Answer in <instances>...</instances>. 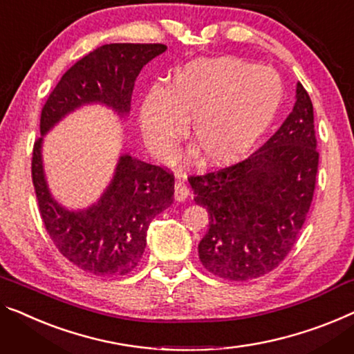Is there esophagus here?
Masks as SVG:
<instances>
[{
    "instance_id": "esophagus-1",
    "label": "esophagus",
    "mask_w": 354,
    "mask_h": 354,
    "mask_svg": "<svg viewBox=\"0 0 354 354\" xmlns=\"http://www.w3.org/2000/svg\"><path fill=\"white\" fill-rule=\"evenodd\" d=\"M187 195H189L187 184L181 181V179H176V183H175V198L178 200V202H184V200L187 198Z\"/></svg>"
}]
</instances>
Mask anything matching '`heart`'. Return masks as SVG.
Returning <instances> with one entry per match:
<instances>
[{"instance_id":"1","label":"heart","mask_w":354,"mask_h":354,"mask_svg":"<svg viewBox=\"0 0 354 354\" xmlns=\"http://www.w3.org/2000/svg\"><path fill=\"white\" fill-rule=\"evenodd\" d=\"M284 98L281 77L272 68L239 59L192 62L168 88L154 87L140 109L143 140L152 154L168 160L189 117V136L207 165H230L246 157L266 135Z\"/></svg>"}]
</instances>
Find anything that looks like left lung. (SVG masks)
I'll use <instances>...</instances> for the list:
<instances>
[{
    "instance_id": "8db88e82",
    "label": "left lung",
    "mask_w": 354,
    "mask_h": 354,
    "mask_svg": "<svg viewBox=\"0 0 354 354\" xmlns=\"http://www.w3.org/2000/svg\"><path fill=\"white\" fill-rule=\"evenodd\" d=\"M292 113L275 135L235 165L189 178L207 208L198 257L213 275L248 281L272 272L291 248L313 200L319 154L313 104L297 84Z\"/></svg>"
}]
</instances>
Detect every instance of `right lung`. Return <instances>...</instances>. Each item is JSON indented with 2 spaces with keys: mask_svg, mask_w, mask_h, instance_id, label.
I'll use <instances>...</instances> for the list:
<instances>
[{
  "mask_svg": "<svg viewBox=\"0 0 354 354\" xmlns=\"http://www.w3.org/2000/svg\"><path fill=\"white\" fill-rule=\"evenodd\" d=\"M167 50L163 44H104L77 60L57 84L41 111V135L68 113L102 103L119 115L130 111L141 68ZM42 136L35 141L31 178L41 219L63 256L97 277L125 275L138 266L151 221L173 203L175 176L167 168L136 157H119L106 191L87 209L57 203L42 168Z\"/></svg>",
  "mask_w": 354,
  "mask_h": 354,
  "instance_id": "1",
  "label": "right lung"
}]
</instances>
